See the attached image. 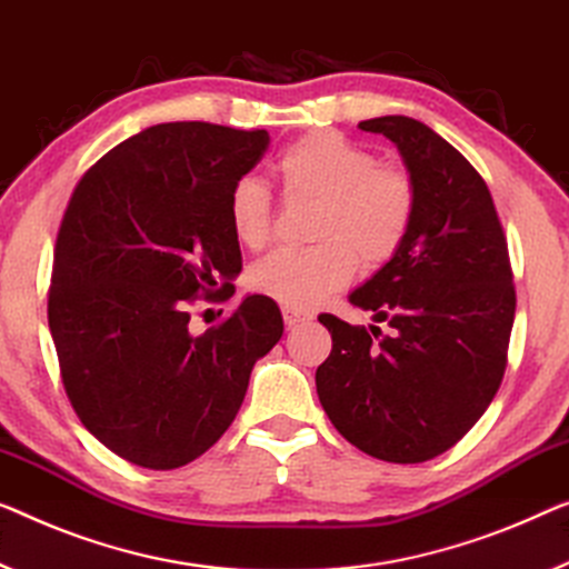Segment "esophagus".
<instances>
[{
    "instance_id": "obj_1",
    "label": "esophagus",
    "mask_w": 569,
    "mask_h": 569,
    "mask_svg": "<svg viewBox=\"0 0 569 569\" xmlns=\"http://www.w3.org/2000/svg\"><path fill=\"white\" fill-rule=\"evenodd\" d=\"M311 319V313H307V311H301V309H291V307H283V321H286V327L291 329V327H299V325H303V321H309Z\"/></svg>"
}]
</instances>
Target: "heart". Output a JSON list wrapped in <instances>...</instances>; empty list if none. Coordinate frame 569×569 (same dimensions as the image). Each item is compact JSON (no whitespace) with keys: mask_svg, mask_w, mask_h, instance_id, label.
<instances>
[{"mask_svg":"<svg viewBox=\"0 0 569 569\" xmlns=\"http://www.w3.org/2000/svg\"><path fill=\"white\" fill-rule=\"evenodd\" d=\"M288 199L317 203L309 250H278L256 262L250 283L291 309H309L350 281L358 258L376 268L409 237L417 191L409 173L376 166L366 148L337 132H311L288 146L276 163ZM227 214L237 242L260 250L270 237V193L258 178L232 186Z\"/></svg>","mask_w":569,"mask_h":569,"instance_id":"1","label":"heart"}]
</instances>
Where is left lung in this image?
Returning <instances> with one entry per match:
<instances>
[{
	"label": "left lung",
	"mask_w": 569,
	"mask_h": 569,
	"mask_svg": "<svg viewBox=\"0 0 569 569\" xmlns=\"http://www.w3.org/2000/svg\"><path fill=\"white\" fill-rule=\"evenodd\" d=\"M360 130L401 152L417 191L401 250L350 303L380 327L321 313L332 352L317 393L347 442L386 462H427L475 427L503 380L516 291L503 227L480 173L411 117H376Z\"/></svg>",
	"instance_id": "8db88e82"
}]
</instances>
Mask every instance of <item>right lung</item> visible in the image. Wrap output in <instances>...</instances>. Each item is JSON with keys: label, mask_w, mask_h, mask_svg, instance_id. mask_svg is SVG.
I'll return each instance as SVG.
<instances>
[{"label": "right lung", "mask_w": 569, "mask_h": 569, "mask_svg": "<svg viewBox=\"0 0 569 569\" xmlns=\"http://www.w3.org/2000/svg\"><path fill=\"white\" fill-rule=\"evenodd\" d=\"M270 146L266 130L152 124L99 158L58 230L48 327L73 411L127 462L173 470L224 435L283 319L268 296L193 335L199 293L242 270L227 201Z\"/></svg>", "instance_id": "obj_1"}]
</instances>
